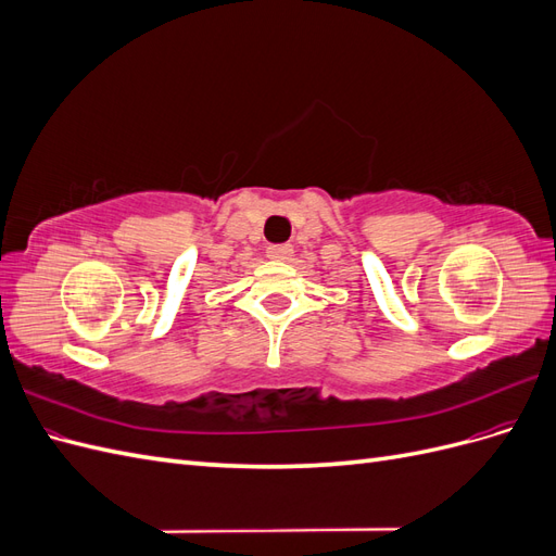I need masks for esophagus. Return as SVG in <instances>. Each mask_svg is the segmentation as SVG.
Here are the masks:
<instances>
[{"instance_id": "obj_1", "label": "esophagus", "mask_w": 556, "mask_h": 556, "mask_svg": "<svg viewBox=\"0 0 556 556\" xmlns=\"http://www.w3.org/2000/svg\"><path fill=\"white\" fill-rule=\"evenodd\" d=\"M266 257L274 262H285L292 257V245H268L266 248Z\"/></svg>"}]
</instances>
